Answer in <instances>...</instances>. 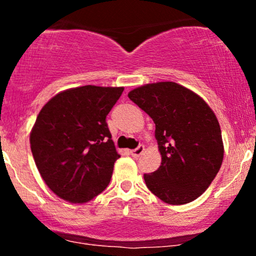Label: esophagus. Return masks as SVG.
Segmentation results:
<instances>
[{
	"label": "esophagus",
	"mask_w": 256,
	"mask_h": 256,
	"mask_svg": "<svg viewBox=\"0 0 256 256\" xmlns=\"http://www.w3.org/2000/svg\"><path fill=\"white\" fill-rule=\"evenodd\" d=\"M143 152H144V146L143 144H140V146H138L136 149H134V150H131L130 152H131V155L134 158H138V156H140V155L143 154Z\"/></svg>",
	"instance_id": "34e87169"
}]
</instances>
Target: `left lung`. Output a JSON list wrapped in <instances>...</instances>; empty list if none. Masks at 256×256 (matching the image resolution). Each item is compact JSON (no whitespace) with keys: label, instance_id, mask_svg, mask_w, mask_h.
<instances>
[{"label":"left lung","instance_id":"obj_1","mask_svg":"<svg viewBox=\"0 0 256 256\" xmlns=\"http://www.w3.org/2000/svg\"><path fill=\"white\" fill-rule=\"evenodd\" d=\"M128 98L152 119L161 165L144 174L150 192L170 204H189L210 186L222 166V130L210 106L173 82L146 84Z\"/></svg>","mask_w":256,"mask_h":256}]
</instances>
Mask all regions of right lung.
Masks as SVG:
<instances>
[{
	"label": "right lung",
	"instance_id": "right-lung-1",
	"mask_svg": "<svg viewBox=\"0 0 256 256\" xmlns=\"http://www.w3.org/2000/svg\"><path fill=\"white\" fill-rule=\"evenodd\" d=\"M122 91L85 85L58 92L40 110L30 134L31 152L58 198L85 204L108 186L120 155L106 118Z\"/></svg>",
	"mask_w": 256,
	"mask_h": 256
}]
</instances>
